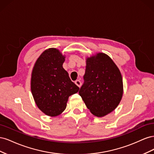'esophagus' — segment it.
Masks as SVG:
<instances>
[{
	"label": "esophagus",
	"instance_id": "esophagus-1",
	"mask_svg": "<svg viewBox=\"0 0 154 154\" xmlns=\"http://www.w3.org/2000/svg\"><path fill=\"white\" fill-rule=\"evenodd\" d=\"M74 83H75V84L79 87H80L81 85H82V83L80 80H76V81H75V82H74Z\"/></svg>",
	"mask_w": 154,
	"mask_h": 154
}]
</instances>
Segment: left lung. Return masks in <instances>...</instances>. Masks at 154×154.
<instances>
[{"label":"left lung","mask_w":154,"mask_h":154,"mask_svg":"<svg viewBox=\"0 0 154 154\" xmlns=\"http://www.w3.org/2000/svg\"><path fill=\"white\" fill-rule=\"evenodd\" d=\"M84 83L79 94L91 112L103 117L116 109L122 100V74L108 55L98 53L86 59Z\"/></svg>","instance_id":"obj_1"}]
</instances>
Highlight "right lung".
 <instances>
[{
	"mask_svg": "<svg viewBox=\"0 0 154 154\" xmlns=\"http://www.w3.org/2000/svg\"><path fill=\"white\" fill-rule=\"evenodd\" d=\"M65 58L57 49H46L36 60L31 73V90L35 103L51 117L61 114L69 97L80 89L63 68Z\"/></svg>",
	"mask_w": 154,
	"mask_h": 154,
	"instance_id": "right-lung-1",
	"label": "right lung"
}]
</instances>
